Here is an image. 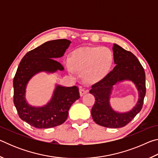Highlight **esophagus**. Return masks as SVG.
<instances>
[{
  "label": "esophagus",
  "mask_w": 158,
  "mask_h": 158,
  "mask_svg": "<svg viewBox=\"0 0 158 158\" xmlns=\"http://www.w3.org/2000/svg\"><path fill=\"white\" fill-rule=\"evenodd\" d=\"M85 93H86V90H85L84 89H83L81 86H79V93H80V95L83 96V95L85 94Z\"/></svg>",
  "instance_id": "esophagus-1"
}]
</instances>
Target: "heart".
Instances as JSON below:
<instances>
[{
  "mask_svg": "<svg viewBox=\"0 0 158 158\" xmlns=\"http://www.w3.org/2000/svg\"><path fill=\"white\" fill-rule=\"evenodd\" d=\"M113 63L114 54L109 48L87 47L74 51L66 65L72 74L75 69L84 72L85 81L93 84L107 75Z\"/></svg>",
  "mask_w": 158,
  "mask_h": 158,
  "instance_id": "heart-1",
  "label": "heart"
}]
</instances>
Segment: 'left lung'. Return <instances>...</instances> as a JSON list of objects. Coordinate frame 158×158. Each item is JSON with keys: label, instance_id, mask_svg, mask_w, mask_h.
<instances>
[{"label": "left lung", "instance_id": "left-lung-1", "mask_svg": "<svg viewBox=\"0 0 158 158\" xmlns=\"http://www.w3.org/2000/svg\"><path fill=\"white\" fill-rule=\"evenodd\" d=\"M113 51L116 65L105 78L93 84L90 90L95 98L91 115L93 121L101 126L118 128L129 123L142 109L146 95V75L142 65L132 52L116 44H114ZM123 80L135 82L140 96L136 107L129 112L121 114L111 109L108 100L113 85Z\"/></svg>", "mask_w": 158, "mask_h": 158}]
</instances>
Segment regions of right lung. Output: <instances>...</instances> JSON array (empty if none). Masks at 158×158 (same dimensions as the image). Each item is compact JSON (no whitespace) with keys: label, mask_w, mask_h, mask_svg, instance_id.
I'll return each mask as SVG.
<instances>
[{"label":"right lung","mask_w":158,"mask_h":158,"mask_svg":"<svg viewBox=\"0 0 158 158\" xmlns=\"http://www.w3.org/2000/svg\"><path fill=\"white\" fill-rule=\"evenodd\" d=\"M70 41L66 39L49 41L28 52L21 59L13 80L14 104L19 116L36 128H50L63 124L67 120L71 105L80 98L76 85H57L53 98L46 106L33 107L26 102L25 91L28 81L41 71L53 73L64 68L55 58L61 57Z\"/></svg>","instance_id":"obj_1"}]
</instances>
